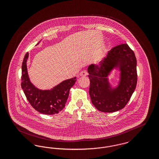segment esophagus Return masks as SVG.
I'll return each instance as SVG.
<instances>
[{"mask_svg":"<svg viewBox=\"0 0 159 159\" xmlns=\"http://www.w3.org/2000/svg\"><path fill=\"white\" fill-rule=\"evenodd\" d=\"M79 75H80V76H86L88 75V73H87V71L86 70H83V71H82L80 73Z\"/></svg>","mask_w":159,"mask_h":159,"instance_id":"1","label":"esophagus"}]
</instances>
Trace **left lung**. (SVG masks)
<instances>
[{
    "label": "left lung",
    "instance_id": "8db88e82",
    "mask_svg": "<svg viewBox=\"0 0 159 159\" xmlns=\"http://www.w3.org/2000/svg\"><path fill=\"white\" fill-rule=\"evenodd\" d=\"M99 66L91 64L88 71L90 79L89 95L93 105L99 111L112 113L123 108L136 88V58L127 43L113 48ZM114 69L120 80L113 87L108 78Z\"/></svg>",
    "mask_w": 159,
    "mask_h": 159
}]
</instances>
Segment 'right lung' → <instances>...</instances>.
Returning a JSON list of instances; mask_svg holds the SVG:
<instances>
[{"instance_id": "right-lung-1", "label": "right lung", "mask_w": 159, "mask_h": 159, "mask_svg": "<svg viewBox=\"0 0 159 159\" xmlns=\"http://www.w3.org/2000/svg\"><path fill=\"white\" fill-rule=\"evenodd\" d=\"M39 42L36 46L39 45ZM25 54L22 64L21 88L28 101L36 111L47 115L58 114L65 107L70 89L76 83V77L65 80L50 89H40L31 83L28 74Z\"/></svg>"}]
</instances>
